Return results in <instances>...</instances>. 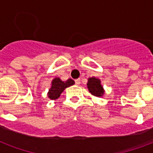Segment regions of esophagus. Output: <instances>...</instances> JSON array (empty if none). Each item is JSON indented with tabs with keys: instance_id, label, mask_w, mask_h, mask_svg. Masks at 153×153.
<instances>
[{
	"instance_id": "esophagus-1",
	"label": "esophagus",
	"mask_w": 153,
	"mask_h": 153,
	"mask_svg": "<svg viewBox=\"0 0 153 153\" xmlns=\"http://www.w3.org/2000/svg\"><path fill=\"white\" fill-rule=\"evenodd\" d=\"M74 82H75V84H76L77 86H79V85H80V83H81V81H80V79H75V80H74Z\"/></svg>"
}]
</instances>
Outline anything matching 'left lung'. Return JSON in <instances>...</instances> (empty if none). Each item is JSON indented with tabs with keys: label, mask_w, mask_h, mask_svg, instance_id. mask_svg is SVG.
Returning <instances> with one entry per match:
<instances>
[{
	"label": "left lung",
	"mask_w": 153,
	"mask_h": 153,
	"mask_svg": "<svg viewBox=\"0 0 153 153\" xmlns=\"http://www.w3.org/2000/svg\"><path fill=\"white\" fill-rule=\"evenodd\" d=\"M87 88L90 93L96 97H102L104 94V89L101 85L100 79H96L94 77L88 79Z\"/></svg>",
	"instance_id": "8db88e82"
}]
</instances>
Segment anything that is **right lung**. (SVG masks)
Wrapping results in <instances>:
<instances>
[{"mask_svg": "<svg viewBox=\"0 0 153 153\" xmlns=\"http://www.w3.org/2000/svg\"><path fill=\"white\" fill-rule=\"evenodd\" d=\"M74 84V80L71 79H68L67 81L63 82L59 78H55L51 82V87L49 89L48 93V98L51 100L57 99L65 89Z\"/></svg>", "mask_w": 153, "mask_h": 153, "instance_id": "right-lung-1", "label": "right lung"}]
</instances>
